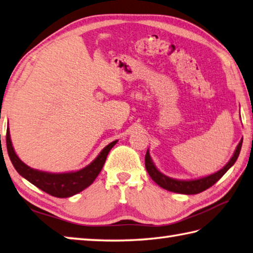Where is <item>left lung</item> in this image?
I'll use <instances>...</instances> for the list:
<instances>
[{
	"label": "left lung",
	"instance_id": "left-lung-1",
	"mask_svg": "<svg viewBox=\"0 0 253 253\" xmlns=\"http://www.w3.org/2000/svg\"><path fill=\"white\" fill-rule=\"evenodd\" d=\"M242 140L243 138H241V140L239 141L235 153H233L230 160H229V162L224 165L220 170L211 174H208V176H205V177H200L196 179H187V180L168 177L162 171H159V169L156 167L153 159L150 157L149 149L147 150L146 156H145V166L151 179H153L158 186L164 188V189H166L168 191L177 192V194H182V195H196V194H199V192L205 191L206 189H208V188L214 185V183L217 182L219 179L233 166V165H235V163L237 162V159L239 157V154H240Z\"/></svg>",
	"mask_w": 253,
	"mask_h": 253
}]
</instances>
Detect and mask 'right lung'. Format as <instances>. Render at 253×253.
<instances>
[{"label": "right lung", "instance_id": "obj_1", "mask_svg": "<svg viewBox=\"0 0 253 253\" xmlns=\"http://www.w3.org/2000/svg\"><path fill=\"white\" fill-rule=\"evenodd\" d=\"M117 141L118 140H114L106 147H104L93 162L87 165L86 167L80 169V170L67 172H47L31 168L18 158L12 144L8 126L6 130L7 154L16 171L23 178H25L26 180H29L34 186L40 188L41 190L47 192L50 196L57 197V198H68V197L79 194V192L90 186L96 177L98 176L100 170H102L109 150L116 145Z\"/></svg>", "mask_w": 253, "mask_h": 253}]
</instances>
